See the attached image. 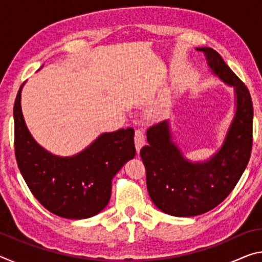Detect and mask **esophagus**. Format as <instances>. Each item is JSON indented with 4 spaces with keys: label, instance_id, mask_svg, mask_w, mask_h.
I'll return each mask as SVG.
<instances>
[{
    "label": "esophagus",
    "instance_id": "obj_1",
    "mask_svg": "<svg viewBox=\"0 0 262 262\" xmlns=\"http://www.w3.org/2000/svg\"><path fill=\"white\" fill-rule=\"evenodd\" d=\"M134 140H135L136 151L139 152L140 150H141V148L143 147V145L145 144V135H144L143 129H136V130H135Z\"/></svg>",
    "mask_w": 262,
    "mask_h": 262
}]
</instances>
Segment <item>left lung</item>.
Masks as SVG:
<instances>
[{
	"mask_svg": "<svg viewBox=\"0 0 262 262\" xmlns=\"http://www.w3.org/2000/svg\"><path fill=\"white\" fill-rule=\"evenodd\" d=\"M206 54L212 73L234 88L237 110L221 149L209 161H187L172 142L167 121L147 130L149 145L141 149L150 198L158 209L179 217L201 215L214 209L236 187L252 151L253 104L251 95L222 56L210 47Z\"/></svg>",
	"mask_w": 262,
	"mask_h": 262,
	"instance_id": "1",
	"label": "left lung"
}]
</instances>
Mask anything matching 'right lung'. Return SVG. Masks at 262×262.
I'll use <instances>...</instances> for the list:
<instances>
[{"label":"right lung","mask_w":262,"mask_h":262,"mask_svg":"<svg viewBox=\"0 0 262 262\" xmlns=\"http://www.w3.org/2000/svg\"><path fill=\"white\" fill-rule=\"evenodd\" d=\"M20 85L14 105L15 155L31 193L53 214L70 220L89 219L107 206L112 179L134 158V129L101 134L82 152L59 157L31 136L20 107Z\"/></svg>","instance_id":"1"}]
</instances>
